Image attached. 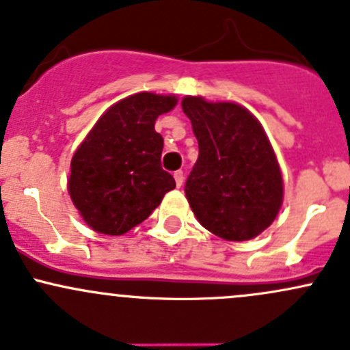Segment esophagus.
Returning a JSON list of instances; mask_svg holds the SVG:
<instances>
[{"label": "esophagus", "instance_id": "1", "mask_svg": "<svg viewBox=\"0 0 350 350\" xmlns=\"http://www.w3.org/2000/svg\"><path fill=\"white\" fill-rule=\"evenodd\" d=\"M174 178H175V183H176V187H182V183H183V178H185V175H183V172H182V170H176L175 174H174Z\"/></svg>", "mask_w": 350, "mask_h": 350}]
</instances>
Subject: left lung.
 Segmentation results:
<instances>
[{
  "mask_svg": "<svg viewBox=\"0 0 350 350\" xmlns=\"http://www.w3.org/2000/svg\"><path fill=\"white\" fill-rule=\"evenodd\" d=\"M182 109L199 142L185 183L197 221L226 241H250L271 226L283 202V178L271 143L246 107L187 96Z\"/></svg>",
  "mask_w": 350,
  "mask_h": 350,
  "instance_id": "obj_1",
  "label": "left lung"
}]
</instances>
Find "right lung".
Here are the masks:
<instances>
[{
	"label": "right lung",
	"instance_id": "add662e5",
	"mask_svg": "<svg viewBox=\"0 0 350 350\" xmlns=\"http://www.w3.org/2000/svg\"><path fill=\"white\" fill-rule=\"evenodd\" d=\"M175 106V96L126 97L97 120L74 153L68 193L96 232H128L175 189L174 176L161 168L163 138L154 131L157 118Z\"/></svg>",
	"mask_w": 350,
	"mask_h": 350
}]
</instances>
